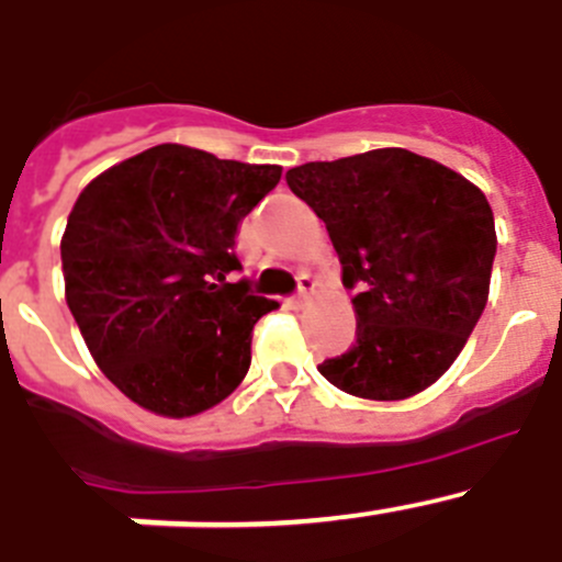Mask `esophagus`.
I'll use <instances>...</instances> for the list:
<instances>
[{"label": "esophagus", "mask_w": 562, "mask_h": 562, "mask_svg": "<svg viewBox=\"0 0 562 562\" xmlns=\"http://www.w3.org/2000/svg\"><path fill=\"white\" fill-rule=\"evenodd\" d=\"M312 292H315V278L301 276V278H297V292H295V297H292L290 304L295 306V310H301V306L310 304Z\"/></svg>", "instance_id": "esophagus-1"}]
</instances>
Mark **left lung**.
I'll return each instance as SVG.
<instances>
[{
    "mask_svg": "<svg viewBox=\"0 0 562 562\" xmlns=\"http://www.w3.org/2000/svg\"><path fill=\"white\" fill-rule=\"evenodd\" d=\"M286 186L326 222L357 290V340L317 371L351 396L408 400L453 366L479 324L495 261V220L461 173L408 148L304 162Z\"/></svg>",
    "mask_w": 562,
    "mask_h": 562,
    "instance_id": "left-lung-1",
    "label": "left lung"
}]
</instances>
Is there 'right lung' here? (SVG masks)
Masks as SVG:
<instances>
[{"label": "right lung", "instance_id": "obj_1", "mask_svg": "<svg viewBox=\"0 0 562 562\" xmlns=\"http://www.w3.org/2000/svg\"><path fill=\"white\" fill-rule=\"evenodd\" d=\"M281 166L162 143L81 191L61 238L67 306L98 369L151 414H202L250 369L252 326L278 301L252 295L238 225Z\"/></svg>", "mask_w": 562, "mask_h": 562}]
</instances>
